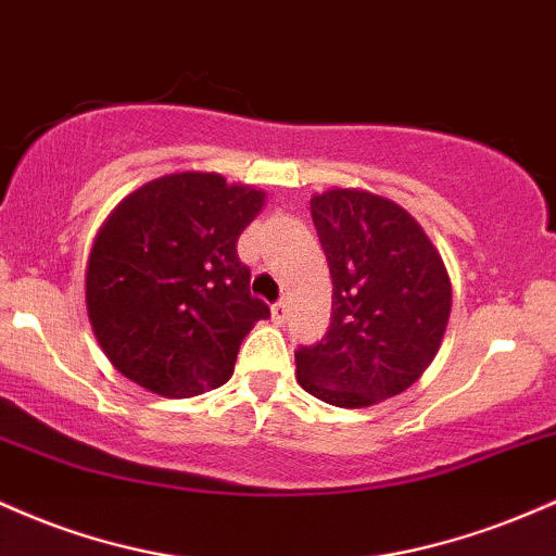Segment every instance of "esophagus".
Wrapping results in <instances>:
<instances>
[{
    "mask_svg": "<svg viewBox=\"0 0 556 556\" xmlns=\"http://www.w3.org/2000/svg\"><path fill=\"white\" fill-rule=\"evenodd\" d=\"M286 317H289V304H286V302L273 304V320H276L278 326H280V323H286Z\"/></svg>",
    "mask_w": 556,
    "mask_h": 556,
    "instance_id": "obj_1",
    "label": "esophagus"
}]
</instances>
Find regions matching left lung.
<instances>
[{
  "label": "left lung",
  "mask_w": 556,
  "mask_h": 556,
  "mask_svg": "<svg viewBox=\"0 0 556 556\" xmlns=\"http://www.w3.org/2000/svg\"><path fill=\"white\" fill-rule=\"evenodd\" d=\"M312 223L333 278L330 328L299 346L296 380L333 407L402 394L439 352L452 283L439 249L407 210L357 189L312 197Z\"/></svg>",
  "instance_id": "left-lung-1"
}]
</instances>
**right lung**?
Instances as JSON below:
<instances>
[{"label": "right lung", "mask_w": 556, "mask_h": 556, "mask_svg": "<svg viewBox=\"0 0 556 556\" xmlns=\"http://www.w3.org/2000/svg\"><path fill=\"white\" fill-rule=\"evenodd\" d=\"M265 191L217 173H173L117 204L91 247L86 309L128 380L186 399L233 376L241 341L270 307L249 294L236 241Z\"/></svg>", "instance_id": "right-lung-1"}]
</instances>
